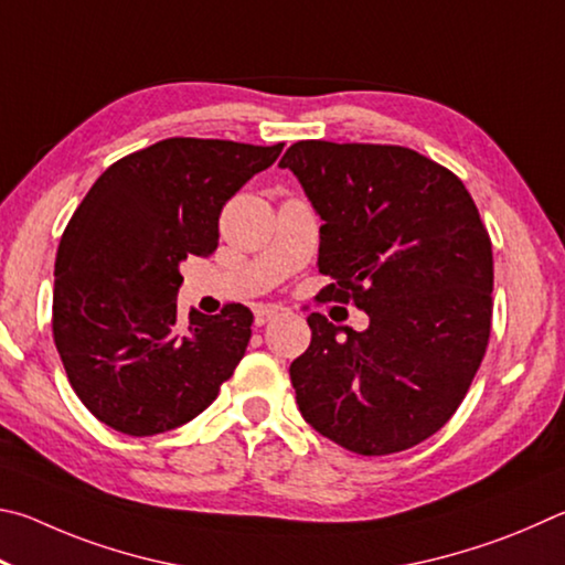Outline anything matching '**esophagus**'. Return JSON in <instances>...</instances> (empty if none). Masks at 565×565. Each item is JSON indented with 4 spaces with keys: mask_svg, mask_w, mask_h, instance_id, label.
<instances>
[{
    "mask_svg": "<svg viewBox=\"0 0 565 565\" xmlns=\"http://www.w3.org/2000/svg\"><path fill=\"white\" fill-rule=\"evenodd\" d=\"M277 315H280V310H277V308H267V305H265V308H257L255 310V324H257V328H263V324L273 322Z\"/></svg>",
    "mask_w": 565,
    "mask_h": 565,
    "instance_id": "1",
    "label": "esophagus"
}]
</instances>
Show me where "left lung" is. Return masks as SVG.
<instances>
[{"instance_id":"obj_1","label":"left lung","mask_w":565,"mask_h":565,"mask_svg":"<svg viewBox=\"0 0 565 565\" xmlns=\"http://www.w3.org/2000/svg\"><path fill=\"white\" fill-rule=\"evenodd\" d=\"M280 168L322 217L324 295L370 318L364 332L308 318L312 342L290 364L305 422L364 457L429 439L489 344L493 255L469 191L402 146L298 141Z\"/></svg>"}]
</instances>
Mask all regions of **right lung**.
I'll use <instances>...</instances> for the list:
<instances>
[{
  "instance_id": "add662e5",
  "label": "right lung",
  "mask_w": 565,
  "mask_h": 565,
  "mask_svg": "<svg viewBox=\"0 0 565 565\" xmlns=\"http://www.w3.org/2000/svg\"><path fill=\"white\" fill-rule=\"evenodd\" d=\"M282 143L166 138L98 175L54 263V342L76 397L128 437L198 417L250 342L243 305L178 322L181 263L217 247L223 205Z\"/></svg>"
}]
</instances>
